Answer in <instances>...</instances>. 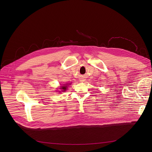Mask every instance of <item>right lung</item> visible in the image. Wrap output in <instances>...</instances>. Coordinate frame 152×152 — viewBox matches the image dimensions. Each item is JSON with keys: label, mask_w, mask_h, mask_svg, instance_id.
Instances as JSON below:
<instances>
[{"label": "right lung", "mask_w": 152, "mask_h": 152, "mask_svg": "<svg viewBox=\"0 0 152 152\" xmlns=\"http://www.w3.org/2000/svg\"><path fill=\"white\" fill-rule=\"evenodd\" d=\"M68 84H65V85H63L62 86H61V88H59L60 89H62V91H65L66 90V88L68 87Z\"/></svg>", "instance_id": "add662e5"}]
</instances>
